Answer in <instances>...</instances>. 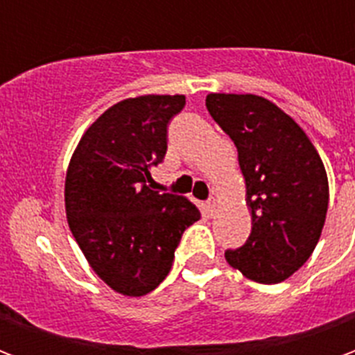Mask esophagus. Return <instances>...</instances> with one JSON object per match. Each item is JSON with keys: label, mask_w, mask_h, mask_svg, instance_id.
I'll return each instance as SVG.
<instances>
[{"label": "esophagus", "mask_w": 355, "mask_h": 355, "mask_svg": "<svg viewBox=\"0 0 355 355\" xmlns=\"http://www.w3.org/2000/svg\"><path fill=\"white\" fill-rule=\"evenodd\" d=\"M205 207H207L209 215L213 216V213H215V211H216V200H215V198H209L207 205H205Z\"/></svg>", "instance_id": "esophagus-1"}]
</instances>
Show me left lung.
Segmentation results:
<instances>
[{
	"label": "left lung",
	"mask_w": 355,
	"mask_h": 355,
	"mask_svg": "<svg viewBox=\"0 0 355 355\" xmlns=\"http://www.w3.org/2000/svg\"><path fill=\"white\" fill-rule=\"evenodd\" d=\"M209 114L238 148L253 228L226 261L257 283H279L320 241L329 205L320 154L283 110L257 94H209Z\"/></svg>",
	"instance_id": "left-lung-1"
}]
</instances>
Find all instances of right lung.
I'll list each match as a JSON object with an SVG mask.
<instances>
[{"label":"right lung","mask_w":355,"mask_h":355,"mask_svg":"<svg viewBox=\"0 0 355 355\" xmlns=\"http://www.w3.org/2000/svg\"><path fill=\"white\" fill-rule=\"evenodd\" d=\"M184 104V94L117 102L81 137L66 173L73 238L102 282L127 297H142L167 277L182 234L201 216L182 196L146 184Z\"/></svg>","instance_id":"right-lung-1"}]
</instances>
